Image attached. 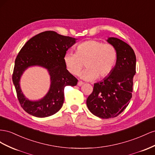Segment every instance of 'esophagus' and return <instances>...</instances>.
Here are the masks:
<instances>
[{"mask_svg": "<svg viewBox=\"0 0 155 155\" xmlns=\"http://www.w3.org/2000/svg\"><path fill=\"white\" fill-rule=\"evenodd\" d=\"M83 84H84V82H82V81H78V82L77 85H78V86H82Z\"/></svg>", "mask_w": 155, "mask_h": 155, "instance_id": "1", "label": "esophagus"}]
</instances>
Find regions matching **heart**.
<instances>
[{
    "instance_id": "1",
    "label": "heart",
    "mask_w": 155,
    "mask_h": 155,
    "mask_svg": "<svg viewBox=\"0 0 155 155\" xmlns=\"http://www.w3.org/2000/svg\"><path fill=\"white\" fill-rule=\"evenodd\" d=\"M117 60L116 48L110 43L91 39L84 41L77 47L76 53L67 52L64 56L66 69L73 75L81 74L86 81L103 79L112 72Z\"/></svg>"
}]
</instances>
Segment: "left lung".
Masks as SVG:
<instances>
[{"instance_id": "left-lung-1", "label": "left lung", "mask_w": 155, "mask_h": 155, "mask_svg": "<svg viewBox=\"0 0 155 155\" xmlns=\"http://www.w3.org/2000/svg\"><path fill=\"white\" fill-rule=\"evenodd\" d=\"M107 41L116 48L117 60L108 77L94 84L86 100L87 107L95 116L103 119L116 117L129 104L136 74V55L130 45L116 38Z\"/></svg>"}]
</instances>
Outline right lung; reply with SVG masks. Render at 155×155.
<instances>
[{
  "label": "right lung",
  "instance_id": "obj_1",
  "mask_svg": "<svg viewBox=\"0 0 155 155\" xmlns=\"http://www.w3.org/2000/svg\"><path fill=\"white\" fill-rule=\"evenodd\" d=\"M75 38L45 31L34 36L22 47L15 61L12 81L17 99L25 112L38 117H45L58 112L64 101V87L74 86L78 80L66 69L64 56L76 43ZM38 65L46 68L51 77L50 91L41 100L31 101L21 93L19 81L25 69Z\"/></svg>",
  "mask_w": 155,
  "mask_h": 155
}]
</instances>
